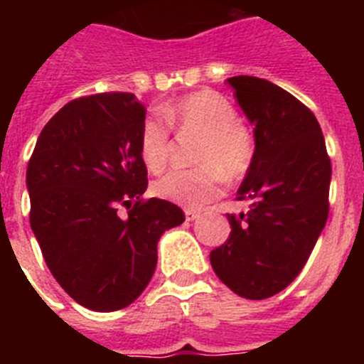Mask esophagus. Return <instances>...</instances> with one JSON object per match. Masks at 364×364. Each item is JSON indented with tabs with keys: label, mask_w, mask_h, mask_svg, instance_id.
Here are the masks:
<instances>
[{
	"label": "esophagus",
	"mask_w": 364,
	"mask_h": 364,
	"mask_svg": "<svg viewBox=\"0 0 364 364\" xmlns=\"http://www.w3.org/2000/svg\"><path fill=\"white\" fill-rule=\"evenodd\" d=\"M198 217H200V213H198V211L186 210V218H188V220H197Z\"/></svg>",
	"instance_id": "esophagus-1"
}]
</instances>
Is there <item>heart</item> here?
Listing matches in <instances>:
<instances>
[{
    "mask_svg": "<svg viewBox=\"0 0 364 364\" xmlns=\"http://www.w3.org/2000/svg\"><path fill=\"white\" fill-rule=\"evenodd\" d=\"M160 118L151 117L140 129V156L151 171H162L173 149L171 129L182 136H200L195 169H175L156 180L154 193L164 200L184 208H202L220 197L226 175L240 180L250 173L257 154L253 131L239 120L230 100L211 89L189 92L160 109ZM168 124L166 126L165 124Z\"/></svg>",
    "mask_w": 364,
    "mask_h": 364,
    "instance_id": "obj_1",
    "label": "heart"
}]
</instances>
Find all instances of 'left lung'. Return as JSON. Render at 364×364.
<instances>
[{"label":"left lung","instance_id":"1","mask_svg":"<svg viewBox=\"0 0 364 364\" xmlns=\"http://www.w3.org/2000/svg\"><path fill=\"white\" fill-rule=\"evenodd\" d=\"M228 83L255 125L257 154L237 191L250 208L228 213V242L210 253L224 284L244 299H268L297 277L326 224L332 162L323 131L306 105L268 80Z\"/></svg>","mask_w":364,"mask_h":364}]
</instances>
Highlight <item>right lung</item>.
<instances>
[{"mask_svg":"<svg viewBox=\"0 0 364 364\" xmlns=\"http://www.w3.org/2000/svg\"><path fill=\"white\" fill-rule=\"evenodd\" d=\"M144 122L146 107L131 92L82 96L47 122L28 160L32 231L58 284L89 310L136 301L162 233L186 220L178 205L142 198Z\"/></svg>","mask_w":364,"mask_h":364,"instance_id":"1","label":"right lung"}]
</instances>
